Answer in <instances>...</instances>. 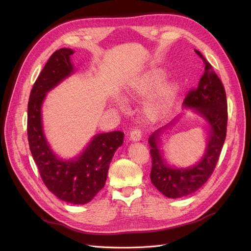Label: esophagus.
<instances>
[{
    "mask_svg": "<svg viewBox=\"0 0 251 251\" xmlns=\"http://www.w3.org/2000/svg\"><path fill=\"white\" fill-rule=\"evenodd\" d=\"M142 133L139 128H133L130 133V139L133 141H139L141 139Z\"/></svg>",
    "mask_w": 251,
    "mask_h": 251,
    "instance_id": "obj_1",
    "label": "esophagus"
}]
</instances>
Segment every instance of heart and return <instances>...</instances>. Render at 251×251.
Wrapping results in <instances>:
<instances>
[{"label":"heart","mask_w":251,"mask_h":251,"mask_svg":"<svg viewBox=\"0 0 251 251\" xmlns=\"http://www.w3.org/2000/svg\"><path fill=\"white\" fill-rule=\"evenodd\" d=\"M164 80V72L160 69H154L146 74H143L142 76H140L134 82V85L131 87L130 91H128V94L138 97L148 96L162 85ZM177 94L178 88L176 85H174V83H166V85L162 86L157 90V92L151 96L148 103L147 115L149 116V118L158 119L164 116L173 107ZM119 105L123 108V105Z\"/></svg>","instance_id":"1"}]
</instances>
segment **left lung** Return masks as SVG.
<instances>
[{
  "label": "left lung",
  "mask_w": 251,
  "mask_h": 251,
  "mask_svg": "<svg viewBox=\"0 0 251 251\" xmlns=\"http://www.w3.org/2000/svg\"><path fill=\"white\" fill-rule=\"evenodd\" d=\"M205 65L204 74L197 88L186 94L183 101L186 107L196 111L209 124V139L201 161L189 169H172L165 165L157 147L160 131L150 137L151 170V181L159 192L168 198H180L196 192L206 182L214 172L223 148L227 130V100L225 89L211 65L201 52L195 50Z\"/></svg>",
  "instance_id": "obj_1"
}]
</instances>
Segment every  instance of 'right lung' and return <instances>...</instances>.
<instances>
[{
	"label": "right lung",
	"mask_w": 251,
	"mask_h": 251,
	"mask_svg": "<svg viewBox=\"0 0 251 251\" xmlns=\"http://www.w3.org/2000/svg\"><path fill=\"white\" fill-rule=\"evenodd\" d=\"M73 53L68 48L56 50L36 78L28 101L27 134L34 162L49 191L65 202L86 204L104 186L111 160L125 134L115 131L94 136L85 151L72 161L59 160L52 153L43 133L41 107L48 91L72 73Z\"/></svg>",
	"instance_id": "obj_1"
}]
</instances>
